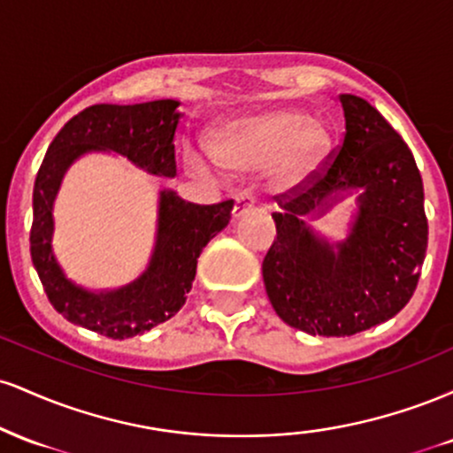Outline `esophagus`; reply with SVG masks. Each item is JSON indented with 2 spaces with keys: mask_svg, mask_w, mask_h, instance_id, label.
Returning a JSON list of instances; mask_svg holds the SVG:
<instances>
[{
  "mask_svg": "<svg viewBox=\"0 0 453 453\" xmlns=\"http://www.w3.org/2000/svg\"><path fill=\"white\" fill-rule=\"evenodd\" d=\"M234 211H232V217L234 219H241L244 212H249L253 209V204H256V200H253V196L249 194V191H241L236 197H234Z\"/></svg>",
  "mask_w": 453,
  "mask_h": 453,
  "instance_id": "obj_1",
  "label": "esophagus"
}]
</instances>
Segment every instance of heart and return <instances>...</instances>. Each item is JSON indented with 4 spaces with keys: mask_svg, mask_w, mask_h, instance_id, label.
I'll use <instances>...</instances> for the list:
<instances>
[{
    "mask_svg": "<svg viewBox=\"0 0 453 453\" xmlns=\"http://www.w3.org/2000/svg\"><path fill=\"white\" fill-rule=\"evenodd\" d=\"M212 155L236 173L264 170L273 194L300 189L324 165L332 149V132L321 119L296 108H270L232 119L215 129ZM185 161L197 174L211 173V161L200 149L187 147Z\"/></svg>",
    "mask_w": 453,
    "mask_h": 453,
    "instance_id": "heart-1",
    "label": "heart"
}]
</instances>
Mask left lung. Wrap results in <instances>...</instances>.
Listing matches in <instances>:
<instances>
[{"instance_id": "8db88e82", "label": "left lung", "mask_w": 453, "mask_h": 453, "mask_svg": "<svg viewBox=\"0 0 453 453\" xmlns=\"http://www.w3.org/2000/svg\"><path fill=\"white\" fill-rule=\"evenodd\" d=\"M339 102V153L294 196L279 197L277 238L262 264L273 309L313 336H351L392 319L413 296L428 247L413 153L366 100L342 93ZM351 193L357 211L342 242L308 226Z\"/></svg>"}]
</instances>
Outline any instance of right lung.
Masks as SVG:
<instances>
[{
  "instance_id": "obj_1",
  "label": "right lung",
  "mask_w": 453,
  "mask_h": 453,
  "mask_svg": "<svg viewBox=\"0 0 453 453\" xmlns=\"http://www.w3.org/2000/svg\"><path fill=\"white\" fill-rule=\"evenodd\" d=\"M180 102L96 104L61 127L34 185L31 262L57 313L108 339H132L179 313L196 279L202 249L232 219L234 200L200 206L161 189L157 232L144 273L117 289H93L67 279L53 251V204L72 164L87 153H117L155 176H176L174 132Z\"/></svg>"
}]
</instances>
